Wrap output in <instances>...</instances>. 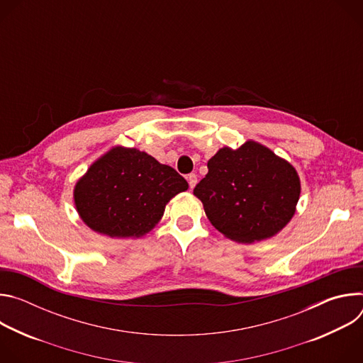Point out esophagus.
Instances as JSON below:
<instances>
[{"instance_id":"esophagus-1","label":"esophagus","mask_w":363,"mask_h":363,"mask_svg":"<svg viewBox=\"0 0 363 363\" xmlns=\"http://www.w3.org/2000/svg\"><path fill=\"white\" fill-rule=\"evenodd\" d=\"M186 179H188V184H189V188H191V189H192V188L196 185V182H198V178H196L195 174H189V175L186 177Z\"/></svg>"}]
</instances>
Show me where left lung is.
<instances>
[{
    "mask_svg": "<svg viewBox=\"0 0 363 363\" xmlns=\"http://www.w3.org/2000/svg\"><path fill=\"white\" fill-rule=\"evenodd\" d=\"M194 188L210 223L227 238L252 244L279 234L296 214L300 178L272 149L248 139L221 147Z\"/></svg>",
    "mask_w": 363,
    "mask_h": 363,
    "instance_id": "1",
    "label": "left lung"
}]
</instances>
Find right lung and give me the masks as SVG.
<instances>
[{
    "mask_svg": "<svg viewBox=\"0 0 363 363\" xmlns=\"http://www.w3.org/2000/svg\"><path fill=\"white\" fill-rule=\"evenodd\" d=\"M188 182L171 167L136 147L113 146L74 185L80 220L111 238H140L152 231L167 203Z\"/></svg>",
    "mask_w": 363,
    "mask_h": 363,
    "instance_id": "add662e5",
    "label": "right lung"
}]
</instances>
